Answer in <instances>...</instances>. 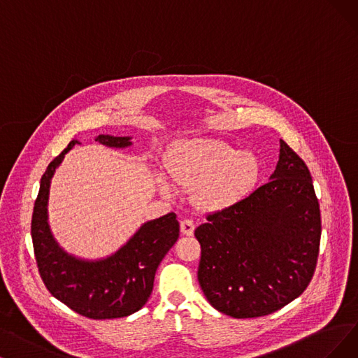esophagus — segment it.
Wrapping results in <instances>:
<instances>
[{"mask_svg":"<svg viewBox=\"0 0 358 358\" xmlns=\"http://www.w3.org/2000/svg\"><path fill=\"white\" fill-rule=\"evenodd\" d=\"M194 229H195V224H194L192 220L185 219V220L180 222V232H182L183 235L191 236V235L194 234Z\"/></svg>","mask_w":358,"mask_h":358,"instance_id":"1","label":"esophagus"}]
</instances>
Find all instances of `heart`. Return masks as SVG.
Wrapping results in <instances>:
<instances>
[{"mask_svg":"<svg viewBox=\"0 0 358 358\" xmlns=\"http://www.w3.org/2000/svg\"><path fill=\"white\" fill-rule=\"evenodd\" d=\"M163 166L175 188L195 194L196 204L211 211L244 201L263 173V164L255 154L207 138L176 142L167 150ZM160 189L164 195L173 194L166 182H160Z\"/></svg>","mask_w":358,"mask_h":358,"instance_id":"obj_1","label":"heart"}]
</instances>
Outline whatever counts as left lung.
Returning <instances> with one entry per match:
<instances>
[{
  "instance_id": "8db88e82",
  "label": "left lung",
  "mask_w": 358,
  "mask_h": 358,
  "mask_svg": "<svg viewBox=\"0 0 358 358\" xmlns=\"http://www.w3.org/2000/svg\"><path fill=\"white\" fill-rule=\"evenodd\" d=\"M322 235L310 170L280 141L276 170L244 201L214 211L195 229L198 282L227 316H267L301 295L314 275Z\"/></svg>"
}]
</instances>
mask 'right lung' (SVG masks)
Segmentation results:
<instances>
[{"mask_svg":"<svg viewBox=\"0 0 358 358\" xmlns=\"http://www.w3.org/2000/svg\"><path fill=\"white\" fill-rule=\"evenodd\" d=\"M95 141L113 148L132 145L129 136L98 135ZM76 144L78 139L71 141L41 178L31 226L39 275L51 295L80 316L126 317L148 301L157 267L179 238V222L175 213H169L144 223L119 251L103 260L88 262L67 254L50 231L47 206L54 171Z\"/></svg>","mask_w":358,"mask_h":358,"instance_id":"1","label":"right lung"}]
</instances>
